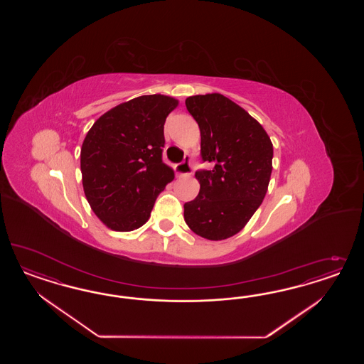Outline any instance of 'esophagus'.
I'll return each mask as SVG.
<instances>
[{
	"label": "esophagus",
	"mask_w": 364,
	"mask_h": 364,
	"mask_svg": "<svg viewBox=\"0 0 364 364\" xmlns=\"http://www.w3.org/2000/svg\"><path fill=\"white\" fill-rule=\"evenodd\" d=\"M176 173L178 176H189L192 173V166L189 157H186L181 163L176 166Z\"/></svg>",
	"instance_id": "34e87169"
}]
</instances>
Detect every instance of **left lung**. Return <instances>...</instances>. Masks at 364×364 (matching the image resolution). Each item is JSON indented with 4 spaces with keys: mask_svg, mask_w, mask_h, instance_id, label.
Segmentation results:
<instances>
[{
    "mask_svg": "<svg viewBox=\"0 0 364 364\" xmlns=\"http://www.w3.org/2000/svg\"><path fill=\"white\" fill-rule=\"evenodd\" d=\"M186 107L201 134L198 198L184 204L188 227L208 240L237 232L260 207L272 172L274 148L259 122L220 93L191 96Z\"/></svg>",
    "mask_w": 364,
    "mask_h": 364,
    "instance_id": "1",
    "label": "left lung"
}]
</instances>
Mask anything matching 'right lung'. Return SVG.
<instances>
[{
    "label": "right lung",
    "instance_id": "right-lung-1",
    "mask_svg": "<svg viewBox=\"0 0 364 364\" xmlns=\"http://www.w3.org/2000/svg\"><path fill=\"white\" fill-rule=\"evenodd\" d=\"M177 100L149 95L108 110L81 146L82 187L107 227L128 232L151 216L154 201L175 177L163 161L164 124Z\"/></svg>",
    "mask_w": 364,
    "mask_h": 364
}]
</instances>
